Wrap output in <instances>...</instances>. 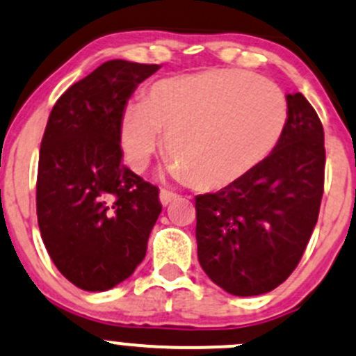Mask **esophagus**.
I'll return each instance as SVG.
<instances>
[{
    "label": "esophagus",
    "instance_id": "1",
    "mask_svg": "<svg viewBox=\"0 0 356 356\" xmlns=\"http://www.w3.org/2000/svg\"><path fill=\"white\" fill-rule=\"evenodd\" d=\"M177 197H178V193L171 192V190H166V188L161 190V193H159V200H161V204H163V205L171 204L173 200H177Z\"/></svg>",
    "mask_w": 356,
    "mask_h": 356
}]
</instances>
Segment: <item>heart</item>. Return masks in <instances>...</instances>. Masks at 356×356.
<instances>
[{
	"label": "heart",
	"mask_w": 356,
	"mask_h": 356,
	"mask_svg": "<svg viewBox=\"0 0 356 356\" xmlns=\"http://www.w3.org/2000/svg\"><path fill=\"white\" fill-rule=\"evenodd\" d=\"M288 122L283 92L257 73L212 68L157 80L124 108L120 142L142 171L163 145L171 173L199 190L241 181L274 152Z\"/></svg>",
	"instance_id": "1"
}]
</instances>
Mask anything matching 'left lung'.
Returning <instances> with one entry per match:
<instances>
[{"label":"left lung","instance_id":"obj_1","mask_svg":"<svg viewBox=\"0 0 356 356\" xmlns=\"http://www.w3.org/2000/svg\"><path fill=\"white\" fill-rule=\"evenodd\" d=\"M288 122L274 152L233 186L195 197L197 254L225 291L255 296L296 269L324 193V128L303 94H288Z\"/></svg>","mask_w":356,"mask_h":356}]
</instances>
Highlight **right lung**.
I'll return each mask as SVG.
<instances>
[{
    "label": "right lung",
    "mask_w": 356,
    "mask_h": 356,
    "mask_svg": "<svg viewBox=\"0 0 356 356\" xmlns=\"http://www.w3.org/2000/svg\"><path fill=\"white\" fill-rule=\"evenodd\" d=\"M159 65L111 60L54 104L41 142L38 222L46 250L80 289L106 291L147 252L159 188L123 166L120 123L134 90Z\"/></svg>",
    "instance_id": "obj_1"
}]
</instances>
